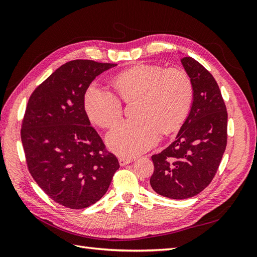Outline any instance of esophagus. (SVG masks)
<instances>
[{
  "label": "esophagus",
  "instance_id": "1",
  "mask_svg": "<svg viewBox=\"0 0 257 257\" xmlns=\"http://www.w3.org/2000/svg\"><path fill=\"white\" fill-rule=\"evenodd\" d=\"M133 161H134L133 159H125V158H120V159H119V164H120L121 166H125V165L130 164V163L133 162Z\"/></svg>",
  "mask_w": 257,
  "mask_h": 257
}]
</instances>
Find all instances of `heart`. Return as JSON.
<instances>
[{
  "mask_svg": "<svg viewBox=\"0 0 257 257\" xmlns=\"http://www.w3.org/2000/svg\"><path fill=\"white\" fill-rule=\"evenodd\" d=\"M113 87L125 103L136 100V120L118 124L106 137L107 146L122 157H135L152 148L160 132L181 127L193 102V83L184 69L157 64H137L116 75ZM84 110L100 127H112L122 115V104L113 93L96 85L84 94Z\"/></svg>",
  "mask_w": 257,
  "mask_h": 257,
  "instance_id": "heart-1",
  "label": "heart"
}]
</instances>
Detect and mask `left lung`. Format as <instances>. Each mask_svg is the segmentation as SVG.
Returning a JSON list of instances; mask_svg holds the SVG:
<instances>
[{"label": "left lung", "instance_id": "obj_1", "mask_svg": "<svg viewBox=\"0 0 257 257\" xmlns=\"http://www.w3.org/2000/svg\"><path fill=\"white\" fill-rule=\"evenodd\" d=\"M181 64L193 83V102L175 141L152 155L151 188L162 196L197 195L216 173L227 143V111L213 76L191 57Z\"/></svg>", "mask_w": 257, "mask_h": 257}]
</instances>
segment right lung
<instances>
[{
  "label": "right lung",
  "mask_w": 257,
  "mask_h": 257,
  "mask_svg": "<svg viewBox=\"0 0 257 257\" xmlns=\"http://www.w3.org/2000/svg\"><path fill=\"white\" fill-rule=\"evenodd\" d=\"M114 66L69 61L30 96L21 130L29 172L52 200L66 208L95 204L120 167L91 126L83 104L90 83Z\"/></svg>",
  "instance_id": "right-lung-1"
}]
</instances>
